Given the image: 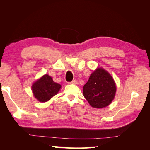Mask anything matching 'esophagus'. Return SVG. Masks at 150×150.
<instances>
[{
	"instance_id": "34e87169",
	"label": "esophagus",
	"mask_w": 150,
	"mask_h": 150,
	"mask_svg": "<svg viewBox=\"0 0 150 150\" xmlns=\"http://www.w3.org/2000/svg\"><path fill=\"white\" fill-rule=\"evenodd\" d=\"M69 84H77V83H78V81H77L76 80H73L72 81V82L71 83H68Z\"/></svg>"
}]
</instances>
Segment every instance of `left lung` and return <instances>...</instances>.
<instances>
[{
    "instance_id": "obj_1",
    "label": "left lung",
    "mask_w": 150,
    "mask_h": 150,
    "mask_svg": "<svg viewBox=\"0 0 150 150\" xmlns=\"http://www.w3.org/2000/svg\"><path fill=\"white\" fill-rule=\"evenodd\" d=\"M116 86L110 74L98 68L91 74L83 87V95L91 106L102 108L111 104L115 96Z\"/></svg>"
}]
</instances>
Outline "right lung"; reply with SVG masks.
Here are the masks:
<instances>
[{"mask_svg":"<svg viewBox=\"0 0 150 150\" xmlns=\"http://www.w3.org/2000/svg\"><path fill=\"white\" fill-rule=\"evenodd\" d=\"M61 86L54 82L48 74H45L32 86L34 97L40 102H46L59 92Z\"/></svg>","mask_w":150,"mask_h":150,"instance_id":"add662e5","label":"right lung"}]
</instances>
